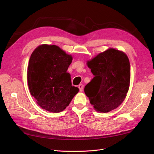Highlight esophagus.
<instances>
[{
	"label": "esophagus",
	"mask_w": 154,
	"mask_h": 154,
	"mask_svg": "<svg viewBox=\"0 0 154 154\" xmlns=\"http://www.w3.org/2000/svg\"><path fill=\"white\" fill-rule=\"evenodd\" d=\"M79 90H80V92H82L83 91V87H84V85H82V84H80V85H79Z\"/></svg>",
	"instance_id": "esophagus-1"
}]
</instances>
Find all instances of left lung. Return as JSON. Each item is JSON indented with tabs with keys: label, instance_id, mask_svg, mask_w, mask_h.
I'll use <instances>...</instances> for the list:
<instances>
[{
	"label": "left lung",
	"instance_id": "1",
	"mask_svg": "<svg viewBox=\"0 0 154 154\" xmlns=\"http://www.w3.org/2000/svg\"><path fill=\"white\" fill-rule=\"evenodd\" d=\"M87 64L94 77L85 85L84 92L94 109L107 113L117 108L130 85L131 66L127 55L110 48Z\"/></svg>",
	"mask_w": 154,
	"mask_h": 154
}]
</instances>
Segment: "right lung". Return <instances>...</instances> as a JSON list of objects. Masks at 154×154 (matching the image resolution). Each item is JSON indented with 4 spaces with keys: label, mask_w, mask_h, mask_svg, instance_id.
I'll list each match as a JSON object with an SVG mask.
<instances>
[{
    "label": "right lung",
    "mask_w": 154,
    "mask_h": 154,
    "mask_svg": "<svg viewBox=\"0 0 154 154\" xmlns=\"http://www.w3.org/2000/svg\"><path fill=\"white\" fill-rule=\"evenodd\" d=\"M72 60L55 45L43 44L32 53L27 68V83L37 103L48 112L58 113L67 107L79 88L72 86L67 72Z\"/></svg>",
    "instance_id": "add662e5"
}]
</instances>
